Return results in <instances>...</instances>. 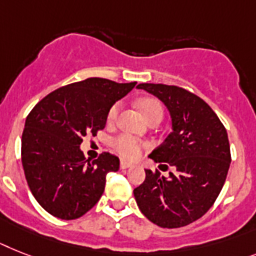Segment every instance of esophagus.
<instances>
[{"instance_id":"obj_1","label":"esophagus","mask_w":256,"mask_h":256,"mask_svg":"<svg viewBox=\"0 0 256 256\" xmlns=\"http://www.w3.org/2000/svg\"><path fill=\"white\" fill-rule=\"evenodd\" d=\"M133 164H130V162H126V161H122L120 162V168H132Z\"/></svg>"}]
</instances>
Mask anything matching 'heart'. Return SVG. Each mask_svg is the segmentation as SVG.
<instances>
[{
  "instance_id": "1",
  "label": "heart",
  "mask_w": 256,
  "mask_h": 256,
  "mask_svg": "<svg viewBox=\"0 0 256 256\" xmlns=\"http://www.w3.org/2000/svg\"><path fill=\"white\" fill-rule=\"evenodd\" d=\"M138 107L145 115V118H150L153 115H162L164 116V106L162 103L156 98H142L138 100ZM120 111V103H115V104L110 108L107 119L110 123L115 122ZM145 146V144L141 140L136 138L132 134L124 133L120 136L115 137L112 140V148L123 158L126 160H134L140 156L142 148Z\"/></svg>"
}]
</instances>
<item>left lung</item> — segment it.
<instances>
[{
	"label": "left lung",
	"instance_id": "left-lung-1",
	"mask_svg": "<svg viewBox=\"0 0 256 256\" xmlns=\"http://www.w3.org/2000/svg\"><path fill=\"white\" fill-rule=\"evenodd\" d=\"M168 107L172 132L149 157L176 168L168 179L145 170L133 190L144 216L161 228H182L204 216L226 180L230 161L228 133L218 116L200 96L178 86L140 84ZM168 166V164H166Z\"/></svg>",
	"mask_w": 256,
	"mask_h": 256
}]
</instances>
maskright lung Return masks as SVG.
Wrapping results in <instances>:
<instances>
[{"label":"right lung","instance_id":"add662e5","mask_svg":"<svg viewBox=\"0 0 256 256\" xmlns=\"http://www.w3.org/2000/svg\"><path fill=\"white\" fill-rule=\"evenodd\" d=\"M136 82L88 78L62 86L31 110L22 133V164L34 198L52 216L76 220L99 202L119 158L103 152L88 161L80 149L86 134L104 130L110 108Z\"/></svg>","mask_w":256,"mask_h":256}]
</instances>
